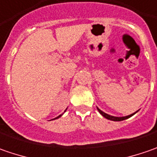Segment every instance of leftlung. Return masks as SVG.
Wrapping results in <instances>:
<instances>
[{"instance_id":"1","label":"left lung","mask_w":157,"mask_h":157,"mask_svg":"<svg viewBox=\"0 0 157 157\" xmlns=\"http://www.w3.org/2000/svg\"><path fill=\"white\" fill-rule=\"evenodd\" d=\"M97 109H98V111L100 112V113L102 115V116H104L105 118H106L107 120H110V121H124V120H126V119H128V118L131 117V116H133L136 113H132V114H130V115H128V116H125V117H114V116H111V115H109V114H106L104 112H102L100 109H99L98 107H97Z\"/></svg>"}]
</instances>
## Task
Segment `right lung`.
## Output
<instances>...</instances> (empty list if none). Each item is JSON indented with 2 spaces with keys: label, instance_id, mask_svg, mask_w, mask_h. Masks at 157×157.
Returning a JSON list of instances; mask_svg holds the SVG:
<instances>
[{
  "label": "right lung",
  "instance_id": "1",
  "mask_svg": "<svg viewBox=\"0 0 157 157\" xmlns=\"http://www.w3.org/2000/svg\"><path fill=\"white\" fill-rule=\"evenodd\" d=\"M61 115H62V114H60L59 116H57V118H55V119H57V118H59V117H60V116H61Z\"/></svg>",
  "mask_w": 157,
  "mask_h": 157
}]
</instances>
